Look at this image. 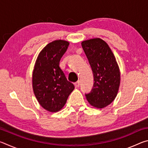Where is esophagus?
Listing matches in <instances>:
<instances>
[{"instance_id": "1", "label": "esophagus", "mask_w": 148, "mask_h": 148, "mask_svg": "<svg viewBox=\"0 0 148 148\" xmlns=\"http://www.w3.org/2000/svg\"><path fill=\"white\" fill-rule=\"evenodd\" d=\"M74 86H75V87H76V88H77V87L79 86V82L78 81V82H75V83H74Z\"/></svg>"}]
</instances>
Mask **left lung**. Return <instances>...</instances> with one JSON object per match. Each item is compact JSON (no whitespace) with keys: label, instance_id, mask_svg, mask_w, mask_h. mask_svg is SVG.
<instances>
[{"label":"left lung","instance_id":"1","mask_svg":"<svg viewBox=\"0 0 148 148\" xmlns=\"http://www.w3.org/2000/svg\"><path fill=\"white\" fill-rule=\"evenodd\" d=\"M91 65L94 85L91 92L86 95L92 106L103 108L114 101L119 88L120 71L113 52L106 42L99 38L82 42Z\"/></svg>","mask_w":148,"mask_h":148}]
</instances>
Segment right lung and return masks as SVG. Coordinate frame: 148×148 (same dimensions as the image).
<instances>
[{"instance_id":"1","label":"right lung","mask_w":148,"mask_h":148,"mask_svg":"<svg viewBox=\"0 0 148 148\" xmlns=\"http://www.w3.org/2000/svg\"><path fill=\"white\" fill-rule=\"evenodd\" d=\"M69 42L57 40L47 44L40 52L32 72V89L40 106L50 112L61 110L74 86L67 80L59 67Z\"/></svg>"}]
</instances>
